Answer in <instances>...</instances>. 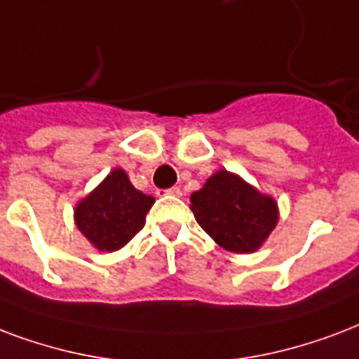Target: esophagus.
<instances>
[{"label": "esophagus", "instance_id": "esophagus-1", "mask_svg": "<svg viewBox=\"0 0 359 359\" xmlns=\"http://www.w3.org/2000/svg\"><path fill=\"white\" fill-rule=\"evenodd\" d=\"M163 194H168V196H175V198H179V196H182V190H180L179 186H173V188H169V190H163Z\"/></svg>", "mask_w": 359, "mask_h": 359}]
</instances>
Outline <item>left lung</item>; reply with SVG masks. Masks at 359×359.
I'll list each match as a JSON object with an SVG mask.
<instances>
[{
	"mask_svg": "<svg viewBox=\"0 0 359 359\" xmlns=\"http://www.w3.org/2000/svg\"><path fill=\"white\" fill-rule=\"evenodd\" d=\"M190 209L216 245L233 254L262 248L277 228L278 205L237 173L220 169L194 191Z\"/></svg>",
	"mask_w": 359,
	"mask_h": 359,
	"instance_id": "obj_1",
	"label": "left lung"
}]
</instances>
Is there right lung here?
<instances>
[{
	"label": "right lung",
	"instance_id": "obj_1",
	"mask_svg": "<svg viewBox=\"0 0 359 359\" xmlns=\"http://www.w3.org/2000/svg\"><path fill=\"white\" fill-rule=\"evenodd\" d=\"M154 198L137 190L124 169H113L75 205L73 218L88 243L101 252H114L144 226Z\"/></svg>",
	"mask_w": 359,
	"mask_h": 359
}]
</instances>
